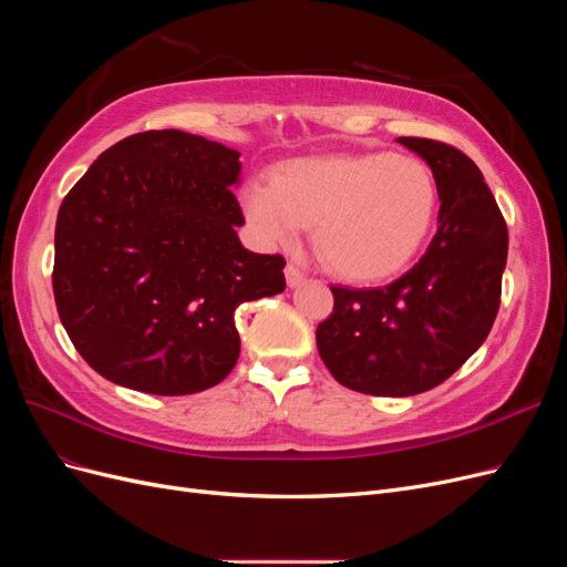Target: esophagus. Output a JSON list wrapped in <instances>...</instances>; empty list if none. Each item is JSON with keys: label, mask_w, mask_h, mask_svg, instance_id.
<instances>
[{"label": "esophagus", "mask_w": 567, "mask_h": 567, "mask_svg": "<svg viewBox=\"0 0 567 567\" xmlns=\"http://www.w3.org/2000/svg\"><path fill=\"white\" fill-rule=\"evenodd\" d=\"M286 284H288V288H298L300 284H302V279H305V274L293 265V262H290V265H286Z\"/></svg>", "instance_id": "obj_1"}]
</instances>
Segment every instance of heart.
Returning <instances> with one entry per match:
<instances>
[{
  "instance_id": "b5f03b06",
  "label": "heart",
  "mask_w": 567,
  "mask_h": 567,
  "mask_svg": "<svg viewBox=\"0 0 567 567\" xmlns=\"http://www.w3.org/2000/svg\"><path fill=\"white\" fill-rule=\"evenodd\" d=\"M437 184L423 161L388 151L296 158L252 179L241 208L260 244L290 246L315 227V248L340 279L369 284L402 271L431 231Z\"/></svg>"
}]
</instances>
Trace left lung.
<instances>
[{
	"label": "left lung",
	"instance_id": "obj_1",
	"mask_svg": "<svg viewBox=\"0 0 567 567\" xmlns=\"http://www.w3.org/2000/svg\"><path fill=\"white\" fill-rule=\"evenodd\" d=\"M433 169L437 234L421 260L383 288L331 286L333 315L317 350L350 390L409 398L447 381L483 346L499 312L508 229L477 165L454 146L400 136Z\"/></svg>",
	"mask_w": 567,
	"mask_h": 567
}]
</instances>
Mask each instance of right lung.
<instances>
[{
  "instance_id": "1",
  "label": "right lung",
  "mask_w": 567,
  "mask_h": 567,
  "mask_svg": "<svg viewBox=\"0 0 567 567\" xmlns=\"http://www.w3.org/2000/svg\"><path fill=\"white\" fill-rule=\"evenodd\" d=\"M241 153L182 130L117 142L59 208L54 298L68 338L106 381L192 394L225 381L238 305L279 296L281 255L244 248Z\"/></svg>"
}]
</instances>
